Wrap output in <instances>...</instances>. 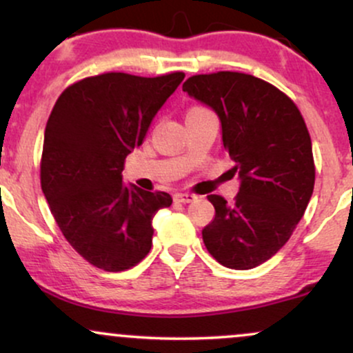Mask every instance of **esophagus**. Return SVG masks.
<instances>
[{
	"label": "esophagus",
	"instance_id": "obj_1",
	"mask_svg": "<svg viewBox=\"0 0 353 353\" xmlns=\"http://www.w3.org/2000/svg\"><path fill=\"white\" fill-rule=\"evenodd\" d=\"M174 201L182 202V204H189V202L196 201V196H194V194H176V196H174Z\"/></svg>",
	"mask_w": 353,
	"mask_h": 353
}]
</instances>
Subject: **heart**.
Wrapping results in <instances>:
<instances>
[{
	"instance_id": "b5f03b06",
	"label": "heart",
	"mask_w": 353,
	"mask_h": 353,
	"mask_svg": "<svg viewBox=\"0 0 353 353\" xmlns=\"http://www.w3.org/2000/svg\"><path fill=\"white\" fill-rule=\"evenodd\" d=\"M199 109H204V108H192V109H190V111H199ZM189 111V112H190Z\"/></svg>"
}]
</instances>
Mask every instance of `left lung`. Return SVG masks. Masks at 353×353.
Masks as SVG:
<instances>
[{"mask_svg": "<svg viewBox=\"0 0 353 353\" xmlns=\"http://www.w3.org/2000/svg\"><path fill=\"white\" fill-rule=\"evenodd\" d=\"M182 91L216 111L241 179L232 204L216 194L208 197L216 217L202 229L204 244L219 264L254 269L285 245L314 192L305 121L289 96L244 72L192 76Z\"/></svg>", "mask_w": 353, "mask_h": 353, "instance_id": "obj_1", "label": "left lung"}]
</instances>
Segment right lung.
<instances>
[{
  "mask_svg": "<svg viewBox=\"0 0 353 353\" xmlns=\"http://www.w3.org/2000/svg\"><path fill=\"white\" fill-rule=\"evenodd\" d=\"M184 72L141 78L104 72L63 91L44 131L41 189L72 249L106 272L131 269L152 245V217L168 192L123 182L124 161Z\"/></svg>",
  "mask_w": 353,
  "mask_h": 353,
  "instance_id": "right-lung-1",
  "label": "right lung"
}]
</instances>
